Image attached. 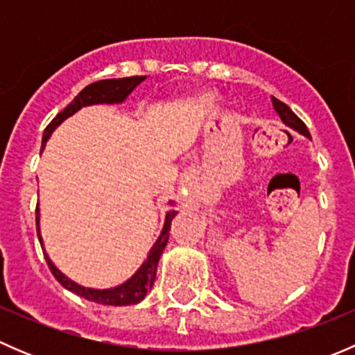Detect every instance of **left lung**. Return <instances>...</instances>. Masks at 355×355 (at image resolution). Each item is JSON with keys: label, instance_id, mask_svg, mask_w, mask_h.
I'll use <instances>...</instances> for the list:
<instances>
[{"label": "left lung", "instance_id": "1", "mask_svg": "<svg viewBox=\"0 0 355 355\" xmlns=\"http://www.w3.org/2000/svg\"><path fill=\"white\" fill-rule=\"evenodd\" d=\"M273 106H275V110H277V113L280 114L282 121H284L285 125H288V127L293 128V130L300 132V134L306 135V137H311V134H309V130H307L306 123H304V121L300 120V118L297 116V114L293 113V111L290 110L287 105H285V103H282L280 99L273 98Z\"/></svg>", "mask_w": 355, "mask_h": 355}]
</instances>
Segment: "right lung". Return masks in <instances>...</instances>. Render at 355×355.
I'll list each match as a JSON object with an SVG mask.
<instances>
[{"instance_id":"add662e5","label":"right lung","mask_w":355,"mask_h":355,"mask_svg":"<svg viewBox=\"0 0 355 355\" xmlns=\"http://www.w3.org/2000/svg\"><path fill=\"white\" fill-rule=\"evenodd\" d=\"M144 75H135V77H125V78H108V80H99L94 82V84H89L87 87L82 89L77 96L73 98V101L67 106L65 110L60 111L55 118L51 120V123L46 127L44 134H42V148H44L46 141L49 139L51 132L62 123L65 118L73 114L75 111L80 110L82 106L89 105H99V103H121L142 80H144ZM177 211H170L166 214V220H164L163 232H161L159 239L156 241V244L153 245V249L149 250L148 259L144 261L141 268H139L137 273L130 278V280L125 282L123 285H118L114 288H106V290H96V288H85L77 285L75 282L68 280L65 275L51 263L48 256H46V263H48L49 270H51L53 277L60 282L67 290L77 293V295L84 297V299L91 300V302L103 304V306H130V304L141 302L146 297V293L149 292L155 284L156 278V268L157 261H159L161 252L166 247L168 242V234H170V225L171 220L175 218ZM35 225H37V237L39 242L42 245L41 234H39V209H35Z\"/></svg>"}]
</instances>
